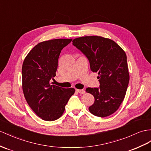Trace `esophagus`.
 Instances as JSON below:
<instances>
[{"label": "esophagus", "mask_w": 151, "mask_h": 151, "mask_svg": "<svg viewBox=\"0 0 151 151\" xmlns=\"http://www.w3.org/2000/svg\"><path fill=\"white\" fill-rule=\"evenodd\" d=\"M76 91L80 94H84L85 92H86V91H85L83 89H76Z\"/></svg>", "instance_id": "obj_1"}]
</instances>
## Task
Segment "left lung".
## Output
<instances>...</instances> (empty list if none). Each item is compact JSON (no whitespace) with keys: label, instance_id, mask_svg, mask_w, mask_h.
I'll return each mask as SVG.
<instances>
[{"label":"left lung","instance_id":"left-lung-1","mask_svg":"<svg viewBox=\"0 0 151 151\" xmlns=\"http://www.w3.org/2000/svg\"><path fill=\"white\" fill-rule=\"evenodd\" d=\"M73 45L87 58L91 71L99 75V87L86 90L95 99L88 110L100 117L114 114L123 101L129 81L126 53L115 41L100 36L76 38Z\"/></svg>","mask_w":151,"mask_h":151}]
</instances>
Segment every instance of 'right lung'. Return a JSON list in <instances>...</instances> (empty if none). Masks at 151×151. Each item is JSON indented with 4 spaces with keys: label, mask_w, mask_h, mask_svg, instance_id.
Here are the masks:
<instances>
[{
    "label": "right lung",
    "mask_w": 151,
    "mask_h": 151,
    "mask_svg": "<svg viewBox=\"0 0 151 151\" xmlns=\"http://www.w3.org/2000/svg\"><path fill=\"white\" fill-rule=\"evenodd\" d=\"M72 40L56 39L40 42L30 50L22 65V88L29 106L42 119L53 121L63 115L73 88L50 84L61 50Z\"/></svg>",
    "instance_id": "add662e5"
}]
</instances>
